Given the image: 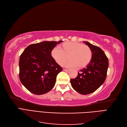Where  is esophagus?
<instances>
[{
    "instance_id": "obj_1",
    "label": "esophagus",
    "mask_w": 127,
    "mask_h": 127,
    "mask_svg": "<svg viewBox=\"0 0 127 127\" xmlns=\"http://www.w3.org/2000/svg\"><path fill=\"white\" fill-rule=\"evenodd\" d=\"M64 71H69V70L68 69H64Z\"/></svg>"
}]
</instances>
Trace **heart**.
Instances as JSON below:
<instances>
[{
  "mask_svg": "<svg viewBox=\"0 0 127 127\" xmlns=\"http://www.w3.org/2000/svg\"><path fill=\"white\" fill-rule=\"evenodd\" d=\"M51 56L56 62L62 66L65 61L69 58L66 64L69 67L81 69L88 66L92 59L93 53L88 45L76 42H67L59 46V49L53 48Z\"/></svg>",
  "mask_w": 127,
  "mask_h": 127,
  "instance_id": "heart-1",
  "label": "heart"
}]
</instances>
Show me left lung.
Segmentation results:
<instances>
[{
	"instance_id": "8db88e82",
	"label": "left lung",
	"mask_w": 127,
	"mask_h": 127,
	"mask_svg": "<svg viewBox=\"0 0 127 127\" xmlns=\"http://www.w3.org/2000/svg\"><path fill=\"white\" fill-rule=\"evenodd\" d=\"M92 51L91 63L78 72L74 79H70L72 88L82 95L91 94L97 90L105 80L109 67V60L105 53L97 46L84 41Z\"/></svg>"
}]
</instances>
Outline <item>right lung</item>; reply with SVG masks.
I'll return each mask as SVG.
<instances>
[{
	"label": "right lung",
	"instance_id": "right-lung-1",
	"mask_svg": "<svg viewBox=\"0 0 127 127\" xmlns=\"http://www.w3.org/2000/svg\"><path fill=\"white\" fill-rule=\"evenodd\" d=\"M59 41H43L29 45L19 61V77L27 90L36 95L47 93L54 87L57 75L63 70L51 56Z\"/></svg>",
	"mask_w": 127,
	"mask_h": 127
}]
</instances>
